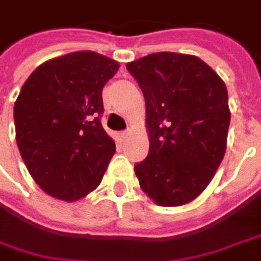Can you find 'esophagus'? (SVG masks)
<instances>
[{
    "label": "esophagus",
    "mask_w": 261,
    "mask_h": 261,
    "mask_svg": "<svg viewBox=\"0 0 261 261\" xmlns=\"http://www.w3.org/2000/svg\"><path fill=\"white\" fill-rule=\"evenodd\" d=\"M128 137V131H122V133H119V139L121 140H125Z\"/></svg>",
    "instance_id": "1"
}]
</instances>
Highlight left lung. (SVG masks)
I'll use <instances>...</instances> for the list:
<instances>
[{
    "label": "left lung",
    "instance_id": "left-lung-1",
    "mask_svg": "<svg viewBox=\"0 0 261 261\" xmlns=\"http://www.w3.org/2000/svg\"><path fill=\"white\" fill-rule=\"evenodd\" d=\"M127 69L146 101L149 153L134 165L140 188L161 207L189 204L210 185L226 152L227 88L191 54H149Z\"/></svg>",
    "mask_w": 261,
    "mask_h": 261
}]
</instances>
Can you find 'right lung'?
I'll return each mask as SVG.
<instances>
[{
    "mask_svg": "<svg viewBox=\"0 0 261 261\" xmlns=\"http://www.w3.org/2000/svg\"><path fill=\"white\" fill-rule=\"evenodd\" d=\"M119 63L94 51L44 62L14 103L16 142L22 160L45 193L73 202L100 185L115 142L100 122L101 91Z\"/></svg>",
    "mask_w": 261,
    "mask_h": 261,
    "instance_id": "add662e5",
    "label": "right lung"
}]
</instances>
